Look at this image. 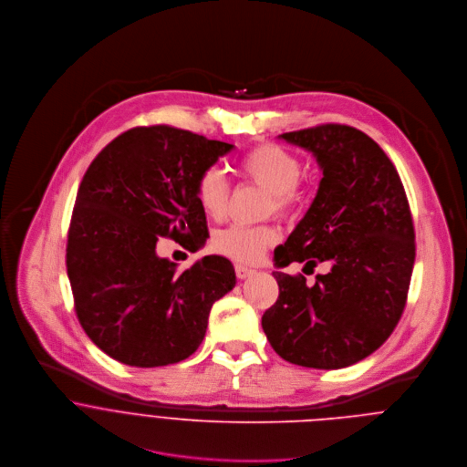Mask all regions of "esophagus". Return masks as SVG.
Returning <instances> with one entry per match:
<instances>
[{"label": "esophagus", "mask_w": 467, "mask_h": 467, "mask_svg": "<svg viewBox=\"0 0 467 467\" xmlns=\"http://www.w3.org/2000/svg\"><path fill=\"white\" fill-rule=\"evenodd\" d=\"M255 274V270H252V268H248V266H243V265H235V275L239 277V279H248V277H252Z\"/></svg>", "instance_id": "esophagus-1"}]
</instances>
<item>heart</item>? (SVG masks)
<instances>
[{
	"instance_id": "b5f03b06",
	"label": "heart",
	"mask_w": 467,
	"mask_h": 467,
	"mask_svg": "<svg viewBox=\"0 0 467 467\" xmlns=\"http://www.w3.org/2000/svg\"><path fill=\"white\" fill-rule=\"evenodd\" d=\"M237 170L243 177L252 179L270 190V212L275 210L288 213L297 206L301 199L299 179L303 173V164L294 152L274 143H265L241 157ZM193 192L201 210L208 217L221 219L226 213L230 186L224 173L217 166H208L197 175ZM277 241L279 230L272 224H234L221 230L213 237V250L235 263L255 265Z\"/></svg>"
}]
</instances>
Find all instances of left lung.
Returning a JSON list of instances; mask_svg holds the SVG:
<instances>
[{
  "instance_id": "1",
  "label": "left lung",
  "mask_w": 467,
  "mask_h": 467,
  "mask_svg": "<svg viewBox=\"0 0 467 467\" xmlns=\"http://www.w3.org/2000/svg\"><path fill=\"white\" fill-rule=\"evenodd\" d=\"M281 138L310 150L322 179L306 215L275 248V265L331 270L313 286L301 274L274 272L279 299L263 329L292 364L346 368L384 344L406 306L415 263L410 202L397 168L364 132L327 123Z\"/></svg>"
}]
</instances>
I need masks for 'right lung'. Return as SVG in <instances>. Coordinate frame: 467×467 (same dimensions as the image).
Segmentation results:
<instances>
[{"mask_svg": "<svg viewBox=\"0 0 467 467\" xmlns=\"http://www.w3.org/2000/svg\"><path fill=\"white\" fill-rule=\"evenodd\" d=\"M234 145L168 125L136 127L90 162L78 190L67 274L88 338L136 368L188 358L202 342L212 305L235 286L228 259L206 255L179 272L156 254L159 237L188 252L208 239L197 175Z\"/></svg>", "mask_w": 467, "mask_h": 467, "instance_id": "obj_1", "label": "right lung"}]
</instances>
